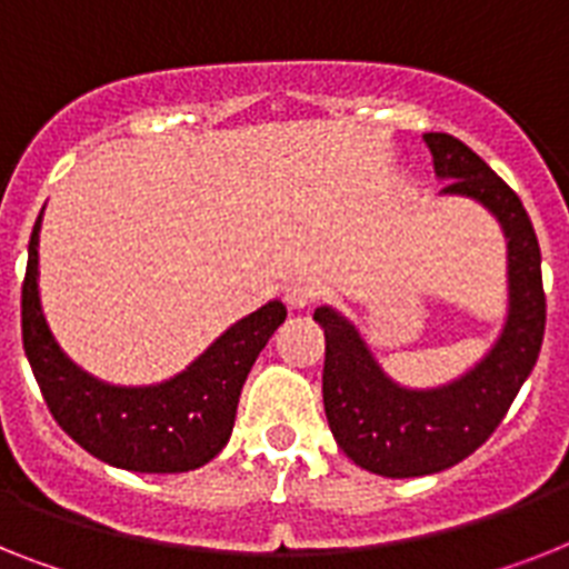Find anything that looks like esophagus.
<instances>
[{
  "instance_id": "34e87169",
  "label": "esophagus",
  "mask_w": 569,
  "mask_h": 569,
  "mask_svg": "<svg viewBox=\"0 0 569 569\" xmlns=\"http://www.w3.org/2000/svg\"><path fill=\"white\" fill-rule=\"evenodd\" d=\"M318 286L312 283V280H298V283H292L289 289H286V303L292 309H309L318 300Z\"/></svg>"
}]
</instances>
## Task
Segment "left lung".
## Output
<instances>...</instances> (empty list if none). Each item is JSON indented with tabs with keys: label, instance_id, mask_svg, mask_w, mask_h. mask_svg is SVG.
<instances>
[{
	"label": "left lung",
	"instance_id": "obj_1",
	"mask_svg": "<svg viewBox=\"0 0 569 569\" xmlns=\"http://www.w3.org/2000/svg\"><path fill=\"white\" fill-rule=\"evenodd\" d=\"M446 196H469L498 219L509 248V315L503 332L469 373L433 390L396 385L365 338L332 307L315 309L327 338L323 410L338 448L381 477H422L451 469L495 433L543 341L547 298L541 248L518 193L460 138L425 132Z\"/></svg>",
	"mask_w": 569,
	"mask_h": 569
}]
</instances>
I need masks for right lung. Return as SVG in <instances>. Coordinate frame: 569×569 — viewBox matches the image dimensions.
<instances>
[{"label": "right lung", "instance_id": "obj_1", "mask_svg": "<svg viewBox=\"0 0 569 569\" xmlns=\"http://www.w3.org/2000/svg\"><path fill=\"white\" fill-rule=\"evenodd\" d=\"M40 222L42 213L33 222L22 280V347L57 425L114 469L179 475L213 460L231 437L257 356L286 321L283 303L271 300L233 323L173 379L150 388H114L80 370L46 323L37 289Z\"/></svg>", "mask_w": 569, "mask_h": 569}]
</instances>
